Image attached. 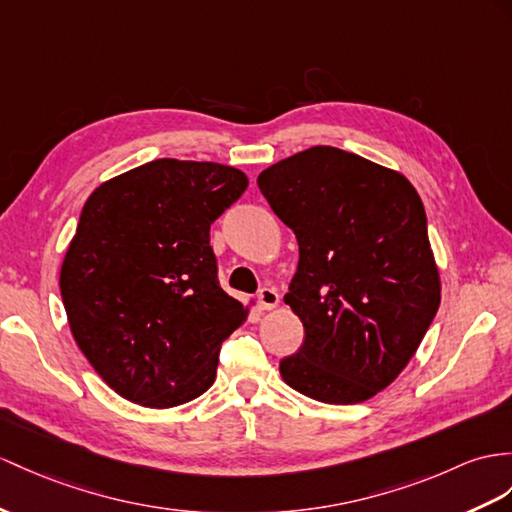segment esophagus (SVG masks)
Returning a JSON list of instances; mask_svg holds the SVG:
<instances>
[{"label":"esophagus","instance_id":"obj_1","mask_svg":"<svg viewBox=\"0 0 512 512\" xmlns=\"http://www.w3.org/2000/svg\"><path fill=\"white\" fill-rule=\"evenodd\" d=\"M280 302V295L276 289H269V286H265V289L258 291V306L263 310H271L276 308Z\"/></svg>","mask_w":512,"mask_h":512}]
</instances>
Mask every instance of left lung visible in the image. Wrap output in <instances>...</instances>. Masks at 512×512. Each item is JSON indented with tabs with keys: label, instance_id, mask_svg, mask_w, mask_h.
I'll use <instances>...</instances> for the list:
<instances>
[{
	"label": "left lung",
	"instance_id": "left-lung-1",
	"mask_svg": "<svg viewBox=\"0 0 512 512\" xmlns=\"http://www.w3.org/2000/svg\"><path fill=\"white\" fill-rule=\"evenodd\" d=\"M258 189L299 245L284 302L306 336L280 360L284 382L326 404L369 400L400 376L441 304L417 191L328 145L271 165Z\"/></svg>",
	"mask_w": 512,
	"mask_h": 512
}]
</instances>
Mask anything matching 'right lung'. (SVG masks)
Here are the masks:
<instances>
[{
  "mask_svg": "<svg viewBox=\"0 0 512 512\" xmlns=\"http://www.w3.org/2000/svg\"><path fill=\"white\" fill-rule=\"evenodd\" d=\"M245 189L234 167L158 158L86 199L60 295L82 354L126 400L171 408L215 382L247 310L221 289L210 226Z\"/></svg>",
  "mask_w": 512,
  "mask_h": 512,
  "instance_id": "1",
  "label": "right lung"
}]
</instances>
